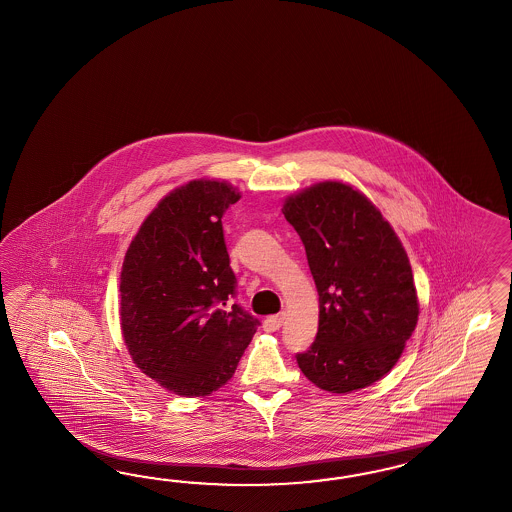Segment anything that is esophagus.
I'll use <instances>...</instances> for the list:
<instances>
[{
	"mask_svg": "<svg viewBox=\"0 0 512 512\" xmlns=\"http://www.w3.org/2000/svg\"><path fill=\"white\" fill-rule=\"evenodd\" d=\"M283 320H285V314H274V316H268L266 320H264V331H268V333H274L277 331L281 325H283Z\"/></svg>",
	"mask_w": 512,
	"mask_h": 512,
	"instance_id": "34e87169",
	"label": "esophagus"
}]
</instances>
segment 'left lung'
Listing matches in <instances>:
<instances>
[{
	"instance_id": "8db88e82",
	"label": "left lung",
	"mask_w": 512,
	"mask_h": 512,
	"mask_svg": "<svg viewBox=\"0 0 512 512\" xmlns=\"http://www.w3.org/2000/svg\"><path fill=\"white\" fill-rule=\"evenodd\" d=\"M283 214L305 246L318 290V333L296 359L316 387L348 394L398 362L418 322L411 262L364 194L324 181L288 196Z\"/></svg>"
}]
</instances>
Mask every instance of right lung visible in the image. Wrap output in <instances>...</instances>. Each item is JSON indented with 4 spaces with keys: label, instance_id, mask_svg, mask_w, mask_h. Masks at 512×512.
Masks as SVG:
<instances>
[{
    "label": "right lung",
    "instance_id": "right-lung-1",
    "mask_svg": "<svg viewBox=\"0 0 512 512\" xmlns=\"http://www.w3.org/2000/svg\"><path fill=\"white\" fill-rule=\"evenodd\" d=\"M237 188L196 179L175 188L140 225L120 275V322L144 374L183 398L224 387L261 322L231 303L222 216Z\"/></svg>",
    "mask_w": 512,
    "mask_h": 512
}]
</instances>
